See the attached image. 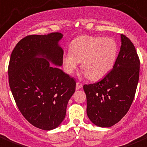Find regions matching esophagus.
<instances>
[{"mask_svg":"<svg viewBox=\"0 0 147 147\" xmlns=\"http://www.w3.org/2000/svg\"><path fill=\"white\" fill-rule=\"evenodd\" d=\"M82 85L80 83V82H77V83H76V89L77 90L80 89V88H82Z\"/></svg>","mask_w":147,"mask_h":147,"instance_id":"esophagus-1","label":"esophagus"}]
</instances>
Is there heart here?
<instances>
[{"label":"heart","instance_id":"1","mask_svg":"<svg viewBox=\"0 0 147 147\" xmlns=\"http://www.w3.org/2000/svg\"><path fill=\"white\" fill-rule=\"evenodd\" d=\"M118 45L112 38L81 36L72 42L70 52L62 57L64 69L68 74L74 72L79 62L85 75L91 80L103 78L114 66L118 55Z\"/></svg>","mask_w":147,"mask_h":147}]
</instances>
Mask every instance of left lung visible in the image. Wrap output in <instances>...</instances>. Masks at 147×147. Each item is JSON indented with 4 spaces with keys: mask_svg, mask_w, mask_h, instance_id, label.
Instances as JSON below:
<instances>
[{
    "mask_svg": "<svg viewBox=\"0 0 147 147\" xmlns=\"http://www.w3.org/2000/svg\"><path fill=\"white\" fill-rule=\"evenodd\" d=\"M113 69L95 83L84 85L87 115L100 127H111L127 113L134 98L140 61L134 45L123 34Z\"/></svg>",
    "mask_w": 147,
    "mask_h": 147,
    "instance_id": "8db88e82",
    "label": "left lung"
}]
</instances>
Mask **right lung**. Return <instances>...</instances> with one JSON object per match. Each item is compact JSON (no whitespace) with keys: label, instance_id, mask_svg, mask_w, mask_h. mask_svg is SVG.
<instances>
[{"label":"right lung","instance_id":"right-lung-1","mask_svg":"<svg viewBox=\"0 0 147 147\" xmlns=\"http://www.w3.org/2000/svg\"><path fill=\"white\" fill-rule=\"evenodd\" d=\"M59 32L28 35L14 47L8 65V82L24 117L35 127L52 130L66 115L68 101L76 82L62 69L63 50Z\"/></svg>","mask_w":147,"mask_h":147}]
</instances>
